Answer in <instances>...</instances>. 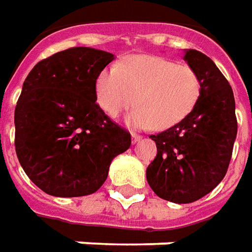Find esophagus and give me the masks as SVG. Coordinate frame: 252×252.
<instances>
[{"instance_id":"1","label":"esophagus","mask_w":252,"mask_h":252,"mask_svg":"<svg viewBox=\"0 0 252 252\" xmlns=\"http://www.w3.org/2000/svg\"><path fill=\"white\" fill-rule=\"evenodd\" d=\"M141 136L140 134H136V133H131V141H133V144H136V143H138L140 140H141Z\"/></svg>"}]
</instances>
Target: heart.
Listing matches in <instances>:
<instances>
[{
	"label": "heart",
	"instance_id": "1",
	"mask_svg": "<svg viewBox=\"0 0 252 252\" xmlns=\"http://www.w3.org/2000/svg\"><path fill=\"white\" fill-rule=\"evenodd\" d=\"M201 94V79L189 65L154 55L130 57L118 66L105 67L95 80L101 109L116 118L126 116L130 127L169 129L193 111Z\"/></svg>",
	"mask_w": 252,
	"mask_h": 252
}]
</instances>
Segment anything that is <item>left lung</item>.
I'll return each mask as SVG.
<instances>
[{
  "instance_id": "obj_1",
  "label": "left lung",
  "mask_w": 252,
  "mask_h": 252,
  "mask_svg": "<svg viewBox=\"0 0 252 252\" xmlns=\"http://www.w3.org/2000/svg\"><path fill=\"white\" fill-rule=\"evenodd\" d=\"M183 59L200 76V98L182 122L150 136L157 157L147 168L154 193L176 204L200 200L222 182L237 136L234 95L226 77L197 50H185Z\"/></svg>"
}]
</instances>
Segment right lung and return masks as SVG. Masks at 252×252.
Listing matches in <instances>:
<instances>
[{
  "instance_id": "obj_1",
  "label": "right lung",
  "mask_w": 252,
  "mask_h": 252,
  "mask_svg": "<svg viewBox=\"0 0 252 252\" xmlns=\"http://www.w3.org/2000/svg\"><path fill=\"white\" fill-rule=\"evenodd\" d=\"M115 59L90 47L57 52L35 65L15 108V148L29 179L54 197L95 193L129 131L95 102V80Z\"/></svg>"
}]
</instances>
